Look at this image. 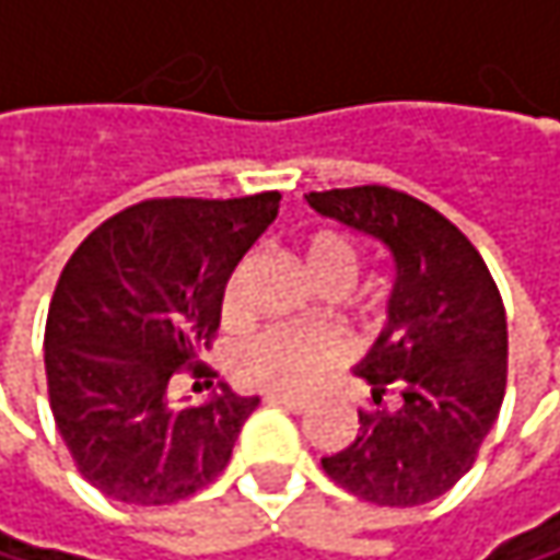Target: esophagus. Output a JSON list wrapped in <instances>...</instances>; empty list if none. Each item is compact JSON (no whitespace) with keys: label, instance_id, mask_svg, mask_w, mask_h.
Listing matches in <instances>:
<instances>
[{"label":"esophagus","instance_id":"esophagus-1","mask_svg":"<svg viewBox=\"0 0 560 560\" xmlns=\"http://www.w3.org/2000/svg\"><path fill=\"white\" fill-rule=\"evenodd\" d=\"M266 401L269 405H281V408H288V411H294V415H301V411H307L311 408V401L307 398H294V395H266Z\"/></svg>","mask_w":560,"mask_h":560}]
</instances>
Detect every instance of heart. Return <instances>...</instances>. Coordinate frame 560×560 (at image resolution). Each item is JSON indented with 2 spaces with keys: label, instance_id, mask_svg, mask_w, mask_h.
<instances>
[{
  "label": "heart",
  "instance_id": "1",
  "mask_svg": "<svg viewBox=\"0 0 560 560\" xmlns=\"http://www.w3.org/2000/svg\"><path fill=\"white\" fill-rule=\"evenodd\" d=\"M298 262L307 281L327 294H343L360 272V256L343 233L317 230L304 236L298 249ZM236 279L223 294V311H233ZM340 363V347L327 334H304V330H266L249 337L236 350V376L253 389H269L279 395H304L314 389L334 366Z\"/></svg>",
  "mask_w": 560,
  "mask_h": 560
}]
</instances>
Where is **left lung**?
<instances>
[{
  "instance_id": "8db88e82",
  "label": "left lung",
  "mask_w": 560,
  "mask_h": 560,
  "mask_svg": "<svg viewBox=\"0 0 560 560\" xmlns=\"http://www.w3.org/2000/svg\"><path fill=\"white\" fill-rule=\"evenodd\" d=\"M311 210L386 246L389 320L357 363L373 411L324 474L376 505H421L477 460L505 395V307L470 240L434 207L380 184L311 190Z\"/></svg>"
}]
</instances>
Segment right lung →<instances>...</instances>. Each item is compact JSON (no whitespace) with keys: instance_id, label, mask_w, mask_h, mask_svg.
Here are the masks:
<instances>
[{"instance_id":"obj_1","label":"right lung","mask_w":560,"mask_h":560,"mask_svg":"<svg viewBox=\"0 0 560 560\" xmlns=\"http://www.w3.org/2000/svg\"><path fill=\"white\" fill-rule=\"evenodd\" d=\"M279 190L145 200L96 226L63 266L45 327L57 431L90 487L129 505H168L230 464L256 395H171L220 327L223 291L279 217Z\"/></svg>"}]
</instances>
